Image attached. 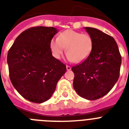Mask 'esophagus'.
Returning a JSON list of instances; mask_svg holds the SVG:
<instances>
[{
  "label": "esophagus",
  "mask_w": 129,
  "mask_h": 129,
  "mask_svg": "<svg viewBox=\"0 0 129 129\" xmlns=\"http://www.w3.org/2000/svg\"><path fill=\"white\" fill-rule=\"evenodd\" d=\"M67 70H68V71L70 70H71V67H70V66H67Z\"/></svg>",
  "instance_id": "1"
}]
</instances>
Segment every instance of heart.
I'll list each match as a JSON object with an SVG mask.
<instances>
[{
    "mask_svg": "<svg viewBox=\"0 0 129 129\" xmlns=\"http://www.w3.org/2000/svg\"><path fill=\"white\" fill-rule=\"evenodd\" d=\"M93 39L87 34L67 29L59 34L58 38L53 37L50 42V48L52 55L59 59L63 53L67 52L68 61H75L77 63L85 61L93 49Z\"/></svg>",
    "mask_w": 129,
    "mask_h": 129,
    "instance_id": "b5f03b06",
    "label": "heart"
}]
</instances>
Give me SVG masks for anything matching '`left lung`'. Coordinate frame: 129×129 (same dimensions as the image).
Listing matches in <instances>:
<instances>
[{
	"mask_svg": "<svg viewBox=\"0 0 129 129\" xmlns=\"http://www.w3.org/2000/svg\"><path fill=\"white\" fill-rule=\"evenodd\" d=\"M84 28L93 39V49L85 61L72 68L73 86L81 98L95 100L108 94L118 81L121 57L113 37L96 28Z\"/></svg>",
	"mask_w": 129,
	"mask_h": 129,
	"instance_id": "left-lung-1",
	"label": "left lung"
}]
</instances>
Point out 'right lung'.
<instances>
[{
  "label": "right lung",
  "instance_id": "obj_1",
  "mask_svg": "<svg viewBox=\"0 0 129 129\" xmlns=\"http://www.w3.org/2000/svg\"><path fill=\"white\" fill-rule=\"evenodd\" d=\"M58 29L37 26L16 38L7 57L11 83L24 98L42 103L50 98L66 65L52 56L50 42Z\"/></svg>",
  "mask_w": 129,
  "mask_h": 129
}]
</instances>
